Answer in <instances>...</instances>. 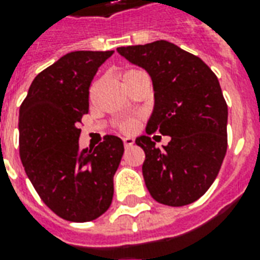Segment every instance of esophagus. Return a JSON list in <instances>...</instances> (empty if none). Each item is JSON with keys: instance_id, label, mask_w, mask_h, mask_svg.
<instances>
[{"instance_id": "esophagus-1", "label": "esophagus", "mask_w": 260, "mask_h": 260, "mask_svg": "<svg viewBox=\"0 0 260 260\" xmlns=\"http://www.w3.org/2000/svg\"><path fill=\"white\" fill-rule=\"evenodd\" d=\"M122 141H124V146L125 147H129V146H132L134 143H135L134 138H124Z\"/></svg>"}]
</instances>
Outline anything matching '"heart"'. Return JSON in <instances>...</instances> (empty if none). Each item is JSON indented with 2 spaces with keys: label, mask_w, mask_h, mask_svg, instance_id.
Wrapping results in <instances>:
<instances>
[{
  "label": "heart",
  "mask_w": 260,
  "mask_h": 260,
  "mask_svg": "<svg viewBox=\"0 0 260 260\" xmlns=\"http://www.w3.org/2000/svg\"><path fill=\"white\" fill-rule=\"evenodd\" d=\"M138 72H141V71H136V69H129V71H126L122 75V79H126V78H129L132 75L138 74ZM136 128V121L134 119H128V121H124L122 124H121V129L124 131V132H132V131Z\"/></svg>",
  "instance_id": "b5f03b06"
}]
</instances>
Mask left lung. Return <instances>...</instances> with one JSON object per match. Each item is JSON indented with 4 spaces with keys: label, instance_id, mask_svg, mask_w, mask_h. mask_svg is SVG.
<instances>
[{
    "label": "left lung",
    "instance_id": "1",
    "mask_svg": "<svg viewBox=\"0 0 260 260\" xmlns=\"http://www.w3.org/2000/svg\"><path fill=\"white\" fill-rule=\"evenodd\" d=\"M146 71L154 106L146 135L135 143L145 152L142 173L149 193L167 206L198 201L216 180L227 152L229 108L216 75L199 57L166 40L117 48ZM158 130L172 138L161 149L151 142Z\"/></svg>",
    "mask_w": 260,
    "mask_h": 260
}]
</instances>
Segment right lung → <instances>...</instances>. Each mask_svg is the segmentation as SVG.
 Returning <instances> with one entry per match:
<instances>
[{
  "mask_svg": "<svg viewBox=\"0 0 260 260\" xmlns=\"http://www.w3.org/2000/svg\"><path fill=\"white\" fill-rule=\"evenodd\" d=\"M114 51H74L31 82L19 108V153L39 196L59 217L85 223L100 217L114 195L124 154L118 136L79 149L78 124L89 111V87Z\"/></svg>",
  "mask_w": 260,
  "mask_h": 260,
  "instance_id": "1",
  "label": "right lung"
}]
</instances>
